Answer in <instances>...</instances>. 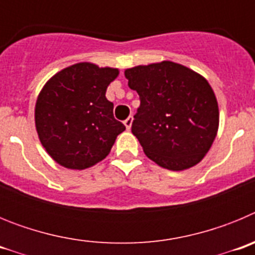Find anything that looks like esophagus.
I'll return each instance as SVG.
<instances>
[{
    "label": "esophagus",
    "mask_w": 255,
    "mask_h": 255,
    "mask_svg": "<svg viewBox=\"0 0 255 255\" xmlns=\"http://www.w3.org/2000/svg\"><path fill=\"white\" fill-rule=\"evenodd\" d=\"M124 124H125L126 129L129 130L130 128H131V125H132V116H129V117H128V119H126V120L124 121Z\"/></svg>",
    "instance_id": "obj_1"
}]
</instances>
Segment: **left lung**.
Returning a JSON list of instances; mask_svg holds the SVG:
<instances>
[{"label": "left lung", "instance_id": "8db88e82", "mask_svg": "<svg viewBox=\"0 0 255 255\" xmlns=\"http://www.w3.org/2000/svg\"><path fill=\"white\" fill-rule=\"evenodd\" d=\"M125 78L140 97L131 132L148 158L171 171L199 163L220 123L217 100L206 78L172 61L126 69Z\"/></svg>", "mask_w": 255, "mask_h": 255}]
</instances>
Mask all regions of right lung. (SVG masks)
Segmentation results:
<instances>
[{
    "instance_id": "1",
    "label": "right lung",
    "mask_w": 255,
    "mask_h": 255,
    "mask_svg": "<svg viewBox=\"0 0 255 255\" xmlns=\"http://www.w3.org/2000/svg\"><path fill=\"white\" fill-rule=\"evenodd\" d=\"M119 69L79 62L65 67L42 88L35 103L40 143L58 164L84 170L105 159L125 130L106 98Z\"/></svg>"
}]
</instances>
